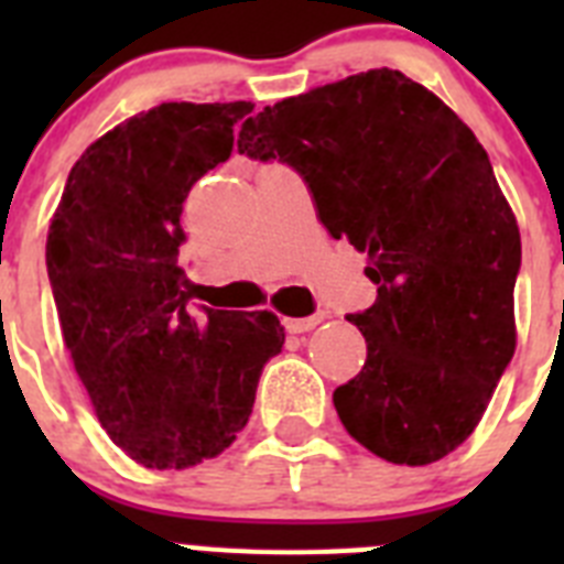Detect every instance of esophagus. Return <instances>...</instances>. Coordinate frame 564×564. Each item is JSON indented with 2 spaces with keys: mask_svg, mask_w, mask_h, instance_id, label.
Returning a JSON list of instances; mask_svg holds the SVG:
<instances>
[{
  "mask_svg": "<svg viewBox=\"0 0 564 564\" xmlns=\"http://www.w3.org/2000/svg\"><path fill=\"white\" fill-rule=\"evenodd\" d=\"M325 318H327L325 313H316V316H305V318H285V327L288 333H307L316 325H322Z\"/></svg>",
  "mask_w": 564,
  "mask_h": 564,
  "instance_id": "esophagus-1",
  "label": "esophagus"
}]
</instances>
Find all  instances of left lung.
Segmentation results:
<instances>
[{"mask_svg":"<svg viewBox=\"0 0 564 564\" xmlns=\"http://www.w3.org/2000/svg\"><path fill=\"white\" fill-rule=\"evenodd\" d=\"M239 154L307 183L318 220L367 253L376 305L347 316L367 361L333 392L344 430L398 466L455 452L514 356L520 228L475 132L401 69L265 107Z\"/></svg>","mask_w":564,"mask_h":564,"instance_id":"8db88e82","label":"left lung"}]
</instances>
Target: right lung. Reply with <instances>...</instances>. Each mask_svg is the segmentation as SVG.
I'll return each mask as SVG.
<instances>
[{
  "mask_svg": "<svg viewBox=\"0 0 564 564\" xmlns=\"http://www.w3.org/2000/svg\"><path fill=\"white\" fill-rule=\"evenodd\" d=\"M248 101L161 104L69 169L47 231V276L76 372L107 435L147 468L226 452L262 367L285 344L268 311L188 305L177 265L188 188L226 163Z\"/></svg>",
  "mask_w": 564,
  "mask_h": 564,
  "instance_id": "right-lung-1",
  "label": "right lung"
}]
</instances>
